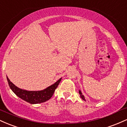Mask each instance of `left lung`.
<instances>
[{
  "instance_id": "1",
  "label": "left lung",
  "mask_w": 127,
  "mask_h": 127,
  "mask_svg": "<svg viewBox=\"0 0 127 127\" xmlns=\"http://www.w3.org/2000/svg\"><path fill=\"white\" fill-rule=\"evenodd\" d=\"M79 93L80 94V97H81V98L82 99V100H84V101H86L85 99V97H84V95H83L82 92H81V90H79Z\"/></svg>"
}]
</instances>
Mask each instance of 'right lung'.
<instances>
[{"instance_id": "obj_1", "label": "right lung", "mask_w": 127, "mask_h": 127, "mask_svg": "<svg viewBox=\"0 0 127 127\" xmlns=\"http://www.w3.org/2000/svg\"><path fill=\"white\" fill-rule=\"evenodd\" d=\"M6 78L9 86L11 90L18 97L30 104H38V103H43L49 100L52 97V95L54 93L55 89L57 88L58 85L62 80V78H60L54 84L43 90L27 91V90L19 88L9 79L8 77H6Z\"/></svg>"}]
</instances>
